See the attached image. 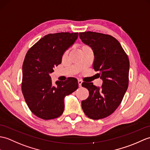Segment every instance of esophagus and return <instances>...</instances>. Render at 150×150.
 I'll use <instances>...</instances> for the list:
<instances>
[{"label": "esophagus", "instance_id": "34e87169", "mask_svg": "<svg viewBox=\"0 0 150 150\" xmlns=\"http://www.w3.org/2000/svg\"><path fill=\"white\" fill-rule=\"evenodd\" d=\"M82 83V81H81V80H79V81H78V84H79V87H81Z\"/></svg>", "mask_w": 150, "mask_h": 150}]
</instances>
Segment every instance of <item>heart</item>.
<instances>
[{
  "label": "heart",
  "mask_w": 150,
  "mask_h": 150,
  "mask_svg": "<svg viewBox=\"0 0 150 150\" xmlns=\"http://www.w3.org/2000/svg\"><path fill=\"white\" fill-rule=\"evenodd\" d=\"M88 47V46H86V45H83V46L82 47V48H84V47ZM68 50L65 51V52H64V54H63V57L67 56V55L68 54Z\"/></svg>",
  "instance_id": "obj_1"
}]
</instances>
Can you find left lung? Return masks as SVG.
<instances>
[{
	"label": "left lung",
	"instance_id": "obj_1",
	"mask_svg": "<svg viewBox=\"0 0 150 150\" xmlns=\"http://www.w3.org/2000/svg\"><path fill=\"white\" fill-rule=\"evenodd\" d=\"M79 36L93 49V69L103 80L101 88L92 82L82 83L89 93L88 98L82 101V110L91 119H103L116 110L127 91L129 59L119 41L112 36L88 31L80 33Z\"/></svg>",
	"mask_w": 150,
	"mask_h": 150
}]
</instances>
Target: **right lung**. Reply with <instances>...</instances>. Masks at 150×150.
I'll list each match as a JSON object with an SVG mask.
<instances>
[{"mask_svg":"<svg viewBox=\"0 0 150 150\" xmlns=\"http://www.w3.org/2000/svg\"><path fill=\"white\" fill-rule=\"evenodd\" d=\"M78 35V33L48 34L27 52L22 66V91L27 106L38 117L48 120L60 116L64 97L78 89L75 78L54 83L49 75L61 63L62 54Z\"/></svg>","mask_w":150,"mask_h":150,"instance_id":"obj_1","label":"right lung"}]
</instances>
